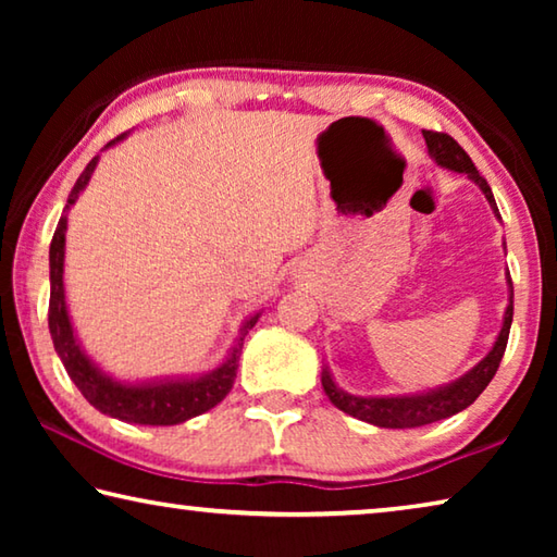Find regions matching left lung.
Wrapping results in <instances>:
<instances>
[{"instance_id":"left-lung-1","label":"left lung","mask_w":557,"mask_h":557,"mask_svg":"<svg viewBox=\"0 0 557 557\" xmlns=\"http://www.w3.org/2000/svg\"><path fill=\"white\" fill-rule=\"evenodd\" d=\"M422 137H425L432 159H435L440 166L451 169V172L467 174L471 182L482 188L486 201L492 203L494 213L498 215L492 186H488L486 178L476 172L474 162H471L465 149H461L449 135H445V132L422 129ZM498 219H502V215H498ZM508 285H511V277H508ZM511 319H513V287H511V299H508V307L504 314V326L502 332H498V338L492 351H488L486 358H482V361H479L469 373L461 375L459 381L442 385L437 391L420 393V395H398V398H361V395L344 393L334 383L332 373L324 369L322 371L324 393L338 410H344L351 414V418L366 420L379 428H393V430L422 428V425H430V422L451 418V414L469 408V405L482 395L486 385L492 383V379L498 371V363H502L504 351H506L508 332H511Z\"/></svg>"}]
</instances>
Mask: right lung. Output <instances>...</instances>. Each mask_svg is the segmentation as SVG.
Listing matches in <instances>:
<instances>
[{"label":"right lung","mask_w":557,"mask_h":557,"mask_svg":"<svg viewBox=\"0 0 557 557\" xmlns=\"http://www.w3.org/2000/svg\"><path fill=\"white\" fill-rule=\"evenodd\" d=\"M125 135H120L108 143L112 147ZM98 157L90 159L86 172L78 176V182L73 184L69 203H65V211L71 209L78 199V194L86 188L90 182V174L96 172ZM65 211L61 215L59 225H55L51 250H49V262H51V299H49V332L53 338L55 354L61 356V361L69 371L71 381L78 385L92 408L100 412L110 414V418L135 422V425H178L188 418H196L206 410H211L213 405H219L225 395L231 393L235 371H238L240 351H243V338L256 326L258 317H250L248 322L243 324V332L238 344L233 346L231 356L225 358L219 369L199 375V379H184V381H157V383H139V385H127L112 381L110 375L102 373L90 358L83 354V348L75 342L69 309H65V289H63V252H65Z\"/></svg>","instance_id":"obj_1"}]
</instances>
